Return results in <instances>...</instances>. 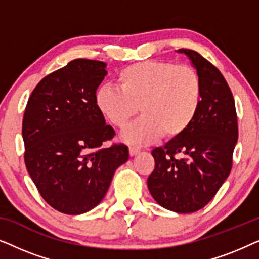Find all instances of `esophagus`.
<instances>
[{
	"instance_id": "34e87169",
	"label": "esophagus",
	"mask_w": 259,
	"mask_h": 259,
	"mask_svg": "<svg viewBox=\"0 0 259 259\" xmlns=\"http://www.w3.org/2000/svg\"><path fill=\"white\" fill-rule=\"evenodd\" d=\"M139 152H140V148H137V147H133V146L130 147V155H131V157H134V155H137L138 153H139Z\"/></svg>"
}]
</instances>
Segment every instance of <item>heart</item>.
Here are the masks:
<instances>
[{"instance_id":"obj_1","label":"heart","mask_w":259,"mask_h":259,"mask_svg":"<svg viewBox=\"0 0 259 259\" xmlns=\"http://www.w3.org/2000/svg\"><path fill=\"white\" fill-rule=\"evenodd\" d=\"M119 88L104 86L95 94L99 112L122 130L139 113L137 123L122 134L123 140L145 145L162 134L176 139L196 119L201 104V81L192 67L165 60L134 63L116 74Z\"/></svg>"}]
</instances>
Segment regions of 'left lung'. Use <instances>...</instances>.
Instances as JSON below:
<instances>
[{
	"label": "left lung",
	"mask_w": 259,
	"mask_h": 259,
	"mask_svg": "<svg viewBox=\"0 0 259 259\" xmlns=\"http://www.w3.org/2000/svg\"><path fill=\"white\" fill-rule=\"evenodd\" d=\"M189 56L201 81L199 112L189 130L152 151L155 166L147 179L159 205L178 213L203 208L232 168L238 122L232 92L217 67L192 49Z\"/></svg>",
	"instance_id": "1"
}]
</instances>
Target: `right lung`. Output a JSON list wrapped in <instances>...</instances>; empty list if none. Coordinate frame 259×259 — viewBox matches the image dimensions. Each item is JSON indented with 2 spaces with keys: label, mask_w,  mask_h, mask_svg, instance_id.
I'll use <instances>...</instances> for the list:
<instances>
[{
  "label": "right lung",
  "mask_w": 259,
  "mask_h": 259,
  "mask_svg": "<svg viewBox=\"0 0 259 259\" xmlns=\"http://www.w3.org/2000/svg\"><path fill=\"white\" fill-rule=\"evenodd\" d=\"M106 63L76 59L45 76L22 121L24 162L41 197L66 214H81L104 199L115 169L128 160L125 144L95 105Z\"/></svg>",
  "instance_id": "1"
}]
</instances>
